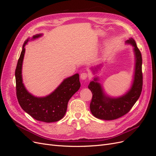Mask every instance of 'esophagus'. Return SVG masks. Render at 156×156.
I'll use <instances>...</instances> for the list:
<instances>
[{"label":"esophagus","instance_id":"obj_1","mask_svg":"<svg viewBox=\"0 0 156 156\" xmlns=\"http://www.w3.org/2000/svg\"><path fill=\"white\" fill-rule=\"evenodd\" d=\"M88 76V74L86 72H83L81 74V79L84 80V79H86Z\"/></svg>","mask_w":156,"mask_h":156}]
</instances>
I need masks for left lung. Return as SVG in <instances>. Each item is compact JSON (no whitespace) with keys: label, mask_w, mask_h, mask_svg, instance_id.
Segmentation results:
<instances>
[{"label":"left lung","mask_w":156,"mask_h":156,"mask_svg":"<svg viewBox=\"0 0 156 156\" xmlns=\"http://www.w3.org/2000/svg\"><path fill=\"white\" fill-rule=\"evenodd\" d=\"M133 46L135 56V68L133 82L129 90L119 98H110L105 95L97 77L90 83L88 88L92 93L90 105L92 114L98 119L112 120L125 115L133 107L139 98L143 88L142 55L133 38L126 41Z\"/></svg>","instance_id":"8db88e82"}]
</instances>
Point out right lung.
Masks as SVG:
<instances>
[{"label":"right lung","mask_w":156,"mask_h":156,"mask_svg":"<svg viewBox=\"0 0 156 156\" xmlns=\"http://www.w3.org/2000/svg\"><path fill=\"white\" fill-rule=\"evenodd\" d=\"M41 36V34L34 35L32 40ZM29 41L30 38L26 40L23 44L15 72L18 102L23 109L36 120L48 123L57 122L64 117L69 99L81 87L79 75L76 73L65 79L54 92L45 97L37 98L32 95L27 90L22 80V64L25 52V46Z\"/></svg>","instance_id":"add662e5"}]
</instances>
